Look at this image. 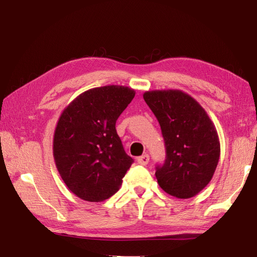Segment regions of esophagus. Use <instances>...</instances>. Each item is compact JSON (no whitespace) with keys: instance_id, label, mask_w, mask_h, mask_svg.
I'll return each instance as SVG.
<instances>
[{"instance_id":"esophagus-1","label":"esophagus","mask_w":257,"mask_h":257,"mask_svg":"<svg viewBox=\"0 0 257 257\" xmlns=\"http://www.w3.org/2000/svg\"><path fill=\"white\" fill-rule=\"evenodd\" d=\"M150 162V156L149 154H144L142 156H140V158L138 159V163L141 164V165H146Z\"/></svg>"}]
</instances>
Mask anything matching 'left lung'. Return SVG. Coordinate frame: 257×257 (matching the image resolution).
<instances>
[{"label":"left lung","mask_w":257,"mask_h":257,"mask_svg":"<svg viewBox=\"0 0 257 257\" xmlns=\"http://www.w3.org/2000/svg\"><path fill=\"white\" fill-rule=\"evenodd\" d=\"M144 101L158 118L165 161L156 166L159 185L177 198L195 196L214 175L219 160L218 135L200 104L179 90L149 91Z\"/></svg>","instance_id":"obj_1"}]
</instances>
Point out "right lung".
Wrapping results in <instances>:
<instances>
[{
    "label": "right lung",
    "mask_w": 257,
    "mask_h": 257,
    "mask_svg": "<svg viewBox=\"0 0 257 257\" xmlns=\"http://www.w3.org/2000/svg\"><path fill=\"white\" fill-rule=\"evenodd\" d=\"M134 96V90L126 86L91 88L61 114L53 139L56 169L82 200L102 202L114 195L134 162L115 128Z\"/></svg>",
    "instance_id": "add662e5"
}]
</instances>
